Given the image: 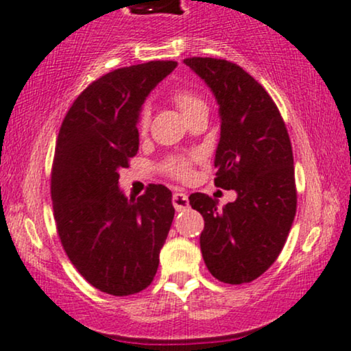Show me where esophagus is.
<instances>
[{
    "instance_id": "34e87169",
    "label": "esophagus",
    "mask_w": 351,
    "mask_h": 351,
    "mask_svg": "<svg viewBox=\"0 0 351 351\" xmlns=\"http://www.w3.org/2000/svg\"><path fill=\"white\" fill-rule=\"evenodd\" d=\"M173 207L176 208V210H184V208H188L189 207V199H188V196H186L184 193H175L173 194Z\"/></svg>"
}]
</instances>
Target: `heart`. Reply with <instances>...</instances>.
Wrapping results in <instances>:
<instances>
[{"mask_svg":"<svg viewBox=\"0 0 351 351\" xmlns=\"http://www.w3.org/2000/svg\"><path fill=\"white\" fill-rule=\"evenodd\" d=\"M171 101L175 104L176 108L180 110V113L183 114L186 121H188L193 114L202 112V110H207L206 100H204L196 90H193V88H176V90L171 94ZM149 119H150V112L147 106H145V108L141 110V114H139L141 132L147 131ZM165 170L168 175L175 176V178L184 180L188 178L191 173V163L188 158H180V157L168 158L165 163Z\"/></svg>","mask_w":351,"mask_h":351,"instance_id":"b5f03b06","label":"heart"}]
</instances>
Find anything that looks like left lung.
Returning <instances> with one entry per match:
<instances>
[{"instance_id": "1", "label": "left lung", "mask_w": 351, "mask_h": 351, "mask_svg": "<svg viewBox=\"0 0 351 351\" xmlns=\"http://www.w3.org/2000/svg\"><path fill=\"white\" fill-rule=\"evenodd\" d=\"M219 104L215 186L237 191L223 208L202 193L189 196L201 212V251L217 280L241 285L275 263L296 214L291 143L277 105L245 69L217 58H186Z\"/></svg>"}]
</instances>
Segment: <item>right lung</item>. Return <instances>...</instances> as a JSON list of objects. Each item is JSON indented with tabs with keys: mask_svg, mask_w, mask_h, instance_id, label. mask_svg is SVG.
<instances>
[{
	"mask_svg": "<svg viewBox=\"0 0 351 351\" xmlns=\"http://www.w3.org/2000/svg\"><path fill=\"white\" fill-rule=\"evenodd\" d=\"M176 64L149 61L105 74L74 100L60 128L51 170L58 237L77 272L104 293H139L157 274L175 217L171 191L149 184L128 199L118 180L139 150L145 97Z\"/></svg>",
	"mask_w": 351,
	"mask_h": 351,
	"instance_id": "add662e5",
	"label": "right lung"
}]
</instances>
